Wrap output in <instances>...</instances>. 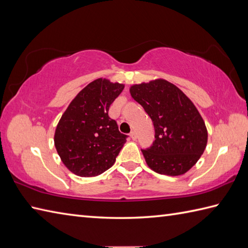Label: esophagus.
<instances>
[{
  "mask_svg": "<svg viewBox=\"0 0 248 248\" xmlns=\"http://www.w3.org/2000/svg\"><path fill=\"white\" fill-rule=\"evenodd\" d=\"M130 136H131V139H132L133 140H136V139H138V135H136L135 131H132V132L130 133Z\"/></svg>",
  "mask_w": 248,
  "mask_h": 248,
  "instance_id": "obj_1",
  "label": "esophagus"
}]
</instances>
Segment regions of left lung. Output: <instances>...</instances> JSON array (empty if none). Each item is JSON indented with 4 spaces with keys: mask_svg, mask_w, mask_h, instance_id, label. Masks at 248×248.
<instances>
[{
    "mask_svg": "<svg viewBox=\"0 0 248 248\" xmlns=\"http://www.w3.org/2000/svg\"><path fill=\"white\" fill-rule=\"evenodd\" d=\"M155 127V141L141 149L146 163L161 175L179 176L196 164L208 141L204 121L196 107L173 84L165 80L130 88Z\"/></svg>",
    "mask_w": 248,
    "mask_h": 248,
    "instance_id": "8db88e82",
    "label": "left lung"
}]
</instances>
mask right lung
<instances>
[{
  "instance_id": "1",
  "label": "right lung",
  "mask_w": 248,
  "mask_h": 248,
  "mask_svg": "<svg viewBox=\"0 0 248 248\" xmlns=\"http://www.w3.org/2000/svg\"><path fill=\"white\" fill-rule=\"evenodd\" d=\"M124 85L97 78L77 94L57 124L54 144L65 166L80 177L108 170L128 135L108 116L110 104Z\"/></svg>"
}]
</instances>
